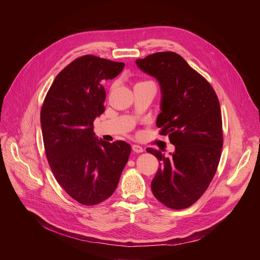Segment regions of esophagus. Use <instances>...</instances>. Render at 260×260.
<instances>
[{"label": "esophagus", "instance_id": "esophagus-1", "mask_svg": "<svg viewBox=\"0 0 260 260\" xmlns=\"http://www.w3.org/2000/svg\"><path fill=\"white\" fill-rule=\"evenodd\" d=\"M132 148H133V150L135 151V152H143V147L142 146H140V145H138V144H134L133 146H132Z\"/></svg>", "mask_w": 260, "mask_h": 260}]
</instances>
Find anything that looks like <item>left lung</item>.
Instances as JSON below:
<instances>
[{"mask_svg": "<svg viewBox=\"0 0 260 260\" xmlns=\"http://www.w3.org/2000/svg\"><path fill=\"white\" fill-rule=\"evenodd\" d=\"M136 64L159 83L157 126L175 145L168 157L154 148L146 149L162 162L151 191L171 209L187 208L208 188L220 159L222 128L217 96L209 82L175 52H158L137 59Z\"/></svg>", "mask_w": 260, "mask_h": 260, "instance_id": "left-lung-1", "label": "left lung"}]
</instances>
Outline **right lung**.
Masks as SVG:
<instances>
[{
    "label": "right lung",
    "mask_w": 260,
    "mask_h": 260,
    "mask_svg": "<svg viewBox=\"0 0 260 260\" xmlns=\"http://www.w3.org/2000/svg\"><path fill=\"white\" fill-rule=\"evenodd\" d=\"M123 62L81 56L55 77L41 111L46 155L66 192L83 205L110 198L128 161L124 141L98 139L94 120L105 112L103 83L118 76Z\"/></svg>",
    "instance_id": "right-lung-1"
}]
</instances>
